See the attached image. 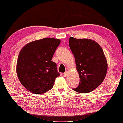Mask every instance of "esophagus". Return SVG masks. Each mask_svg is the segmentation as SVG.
Returning a JSON list of instances; mask_svg holds the SVG:
<instances>
[{"mask_svg":"<svg viewBox=\"0 0 123 123\" xmlns=\"http://www.w3.org/2000/svg\"><path fill=\"white\" fill-rule=\"evenodd\" d=\"M67 74H68V71H66L65 73H63V75L65 76V77H66V76L67 75Z\"/></svg>","mask_w":123,"mask_h":123,"instance_id":"esophagus-1","label":"esophagus"}]
</instances>
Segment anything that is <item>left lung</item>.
Here are the masks:
<instances>
[{
    "instance_id": "left-lung-1",
    "label": "left lung",
    "mask_w": 123,
    "mask_h": 123,
    "mask_svg": "<svg viewBox=\"0 0 123 123\" xmlns=\"http://www.w3.org/2000/svg\"><path fill=\"white\" fill-rule=\"evenodd\" d=\"M69 45L80 80L73 90L81 93L92 91L102 83L107 73V63L102 49L94 40L72 37Z\"/></svg>"
}]
</instances>
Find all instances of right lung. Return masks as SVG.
Returning a JSON list of instances; mask_svg holds the SVG:
<instances>
[{
	"instance_id": "obj_1",
	"label": "right lung",
	"mask_w": 123,
	"mask_h": 123,
	"mask_svg": "<svg viewBox=\"0 0 123 123\" xmlns=\"http://www.w3.org/2000/svg\"><path fill=\"white\" fill-rule=\"evenodd\" d=\"M61 41L45 38L27 44L19 52L16 72L21 83L30 92L43 94L54 86L60 75L51 61Z\"/></svg>"
}]
</instances>
